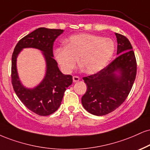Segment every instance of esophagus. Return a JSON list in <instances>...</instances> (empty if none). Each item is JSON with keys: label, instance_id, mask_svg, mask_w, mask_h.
I'll return each mask as SVG.
<instances>
[{"label": "esophagus", "instance_id": "obj_1", "mask_svg": "<svg viewBox=\"0 0 150 150\" xmlns=\"http://www.w3.org/2000/svg\"><path fill=\"white\" fill-rule=\"evenodd\" d=\"M73 82H77L80 80V78L78 76H75H75L73 77Z\"/></svg>", "mask_w": 150, "mask_h": 150}]
</instances>
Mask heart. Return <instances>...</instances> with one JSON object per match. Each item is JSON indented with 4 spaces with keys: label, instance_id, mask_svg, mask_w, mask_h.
Returning a JSON list of instances; mask_svg holds the SVG:
<instances>
[{
    "label": "heart",
    "instance_id": "heart-1",
    "mask_svg": "<svg viewBox=\"0 0 150 150\" xmlns=\"http://www.w3.org/2000/svg\"><path fill=\"white\" fill-rule=\"evenodd\" d=\"M66 46L54 50V57L61 69L70 73L78 64L83 72L94 74L107 66L115 52V43L109 38L80 33L65 41Z\"/></svg>",
    "mask_w": 150,
    "mask_h": 150
}]
</instances>
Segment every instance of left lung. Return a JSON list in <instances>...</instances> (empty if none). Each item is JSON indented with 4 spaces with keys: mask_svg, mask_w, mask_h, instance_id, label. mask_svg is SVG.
<instances>
[{
    "mask_svg": "<svg viewBox=\"0 0 150 150\" xmlns=\"http://www.w3.org/2000/svg\"><path fill=\"white\" fill-rule=\"evenodd\" d=\"M118 55L98 73L83 77L87 89L82 97L86 111L96 116L114 111L129 96L136 76L137 63L131 42L115 33Z\"/></svg>",
    "mask_w": 150,
    "mask_h": 150,
    "instance_id": "8db88e82",
    "label": "left lung"
}]
</instances>
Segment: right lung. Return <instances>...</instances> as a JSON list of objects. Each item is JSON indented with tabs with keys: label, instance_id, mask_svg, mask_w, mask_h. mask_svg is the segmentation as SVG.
Returning <instances> with one entry per match:
<instances>
[{
	"label": "right lung",
	"instance_id": "add662e5",
	"mask_svg": "<svg viewBox=\"0 0 150 150\" xmlns=\"http://www.w3.org/2000/svg\"><path fill=\"white\" fill-rule=\"evenodd\" d=\"M61 29L38 28L21 38L14 47L12 57V84L18 98L26 107L40 116L52 115L61 105L66 89L73 82V77L64 75L54 59L53 45ZM35 48L43 52L46 61V74L43 81L33 89L23 87L19 80L16 58L23 48Z\"/></svg>",
	"mask_w": 150,
	"mask_h": 150
}]
</instances>
